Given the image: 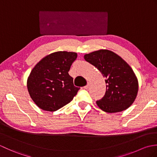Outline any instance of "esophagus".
Masks as SVG:
<instances>
[{
  "label": "esophagus",
  "mask_w": 157,
  "mask_h": 157,
  "mask_svg": "<svg viewBox=\"0 0 157 157\" xmlns=\"http://www.w3.org/2000/svg\"><path fill=\"white\" fill-rule=\"evenodd\" d=\"M89 88V84H88H88H87V85H86V86H84V89H88Z\"/></svg>",
  "instance_id": "esophagus-1"
}]
</instances>
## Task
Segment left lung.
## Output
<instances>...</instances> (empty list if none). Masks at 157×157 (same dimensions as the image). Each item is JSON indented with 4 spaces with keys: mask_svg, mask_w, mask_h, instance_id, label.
<instances>
[{
    "mask_svg": "<svg viewBox=\"0 0 157 157\" xmlns=\"http://www.w3.org/2000/svg\"><path fill=\"white\" fill-rule=\"evenodd\" d=\"M84 59L94 65L106 78V92L98 107L106 113H117L129 108L138 92V81L133 69L116 53L101 49L84 55Z\"/></svg>",
    "mask_w": 157,
    "mask_h": 157,
    "instance_id": "1",
    "label": "left lung"
}]
</instances>
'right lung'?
<instances>
[{"label":"right lung","instance_id":"add662e5","mask_svg":"<svg viewBox=\"0 0 157 157\" xmlns=\"http://www.w3.org/2000/svg\"><path fill=\"white\" fill-rule=\"evenodd\" d=\"M77 53L58 51L42 59L32 69L27 80L28 90L40 109L55 111L71 102L79 88L73 85L69 71Z\"/></svg>","mask_w":157,"mask_h":157}]
</instances>
